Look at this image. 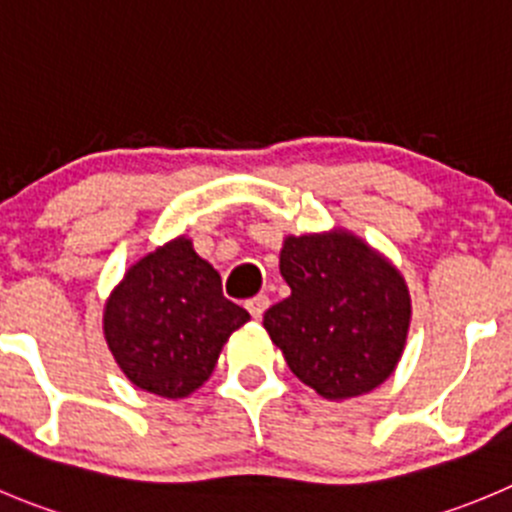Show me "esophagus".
I'll return each instance as SVG.
<instances>
[{
  "instance_id": "esophagus-1",
  "label": "esophagus",
  "mask_w": 512,
  "mask_h": 512,
  "mask_svg": "<svg viewBox=\"0 0 512 512\" xmlns=\"http://www.w3.org/2000/svg\"><path fill=\"white\" fill-rule=\"evenodd\" d=\"M269 304H271L269 296H266V294H259V296H253V299H248V301H246V309L251 311L253 319H261V316H264V311L269 309Z\"/></svg>"
}]
</instances>
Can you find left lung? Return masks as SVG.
I'll return each instance as SVG.
<instances>
[{"label": "left lung", "mask_w": 512, "mask_h": 512, "mask_svg": "<svg viewBox=\"0 0 512 512\" xmlns=\"http://www.w3.org/2000/svg\"><path fill=\"white\" fill-rule=\"evenodd\" d=\"M279 271L291 296L264 326L291 372L324 399L362 397L405 352L412 299L397 266L347 228L286 236Z\"/></svg>", "instance_id": "1"}]
</instances>
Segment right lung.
I'll use <instances>...</instances> for the list:
<instances>
[{
	"instance_id": "obj_1",
	"label": "right lung",
	"mask_w": 512,
	"mask_h": 512,
	"mask_svg": "<svg viewBox=\"0 0 512 512\" xmlns=\"http://www.w3.org/2000/svg\"><path fill=\"white\" fill-rule=\"evenodd\" d=\"M248 319L223 296L221 276L191 238L175 236L140 256L110 291L102 334L130 384L183 399L203 387L223 344Z\"/></svg>"
}]
</instances>
